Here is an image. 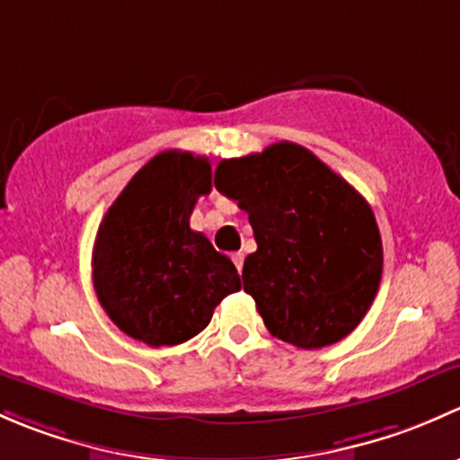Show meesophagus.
<instances>
[{
    "label": "esophagus",
    "instance_id": "esophagus-1",
    "mask_svg": "<svg viewBox=\"0 0 460 460\" xmlns=\"http://www.w3.org/2000/svg\"><path fill=\"white\" fill-rule=\"evenodd\" d=\"M232 261H234V265H236V270H243V252H234L232 254Z\"/></svg>",
    "mask_w": 460,
    "mask_h": 460
}]
</instances>
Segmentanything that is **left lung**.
Returning a JSON list of instances; mask_svg holds the SVG:
<instances>
[{
    "label": "left lung",
    "mask_w": 460,
    "mask_h": 460,
    "mask_svg": "<svg viewBox=\"0 0 460 460\" xmlns=\"http://www.w3.org/2000/svg\"><path fill=\"white\" fill-rule=\"evenodd\" d=\"M215 186L248 212L257 252L241 277L270 334L316 349L352 332L383 272L370 203L292 141L224 159Z\"/></svg>",
    "instance_id": "8db88e82"
}]
</instances>
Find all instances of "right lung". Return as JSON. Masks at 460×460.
Listing matches in <instances>:
<instances>
[{"instance_id": "obj_1", "label": "right lung", "mask_w": 460, "mask_h": 460, "mask_svg": "<svg viewBox=\"0 0 460 460\" xmlns=\"http://www.w3.org/2000/svg\"><path fill=\"white\" fill-rule=\"evenodd\" d=\"M210 188V161L165 150L128 181L99 226L94 292L112 323L141 343L192 339L241 290L234 263L190 230L197 199Z\"/></svg>"}]
</instances>
